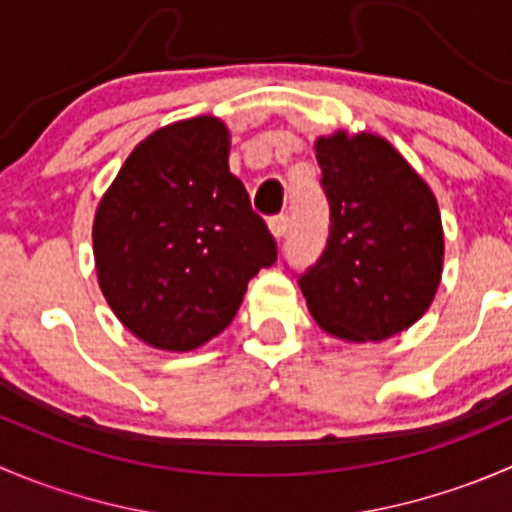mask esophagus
Here are the masks:
<instances>
[{
	"instance_id": "1",
	"label": "esophagus",
	"mask_w": 512,
	"mask_h": 512,
	"mask_svg": "<svg viewBox=\"0 0 512 512\" xmlns=\"http://www.w3.org/2000/svg\"><path fill=\"white\" fill-rule=\"evenodd\" d=\"M287 225H290V220H287L285 212H280V215L270 217V232L277 237V240H280V237H285Z\"/></svg>"
}]
</instances>
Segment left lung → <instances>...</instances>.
Wrapping results in <instances>:
<instances>
[{
    "instance_id": "8db88e82",
    "label": "left lung",
    "mask_w": 512,
    "mask_h": 512,
    "mask_svg": "<svg viewBox=\"0 0 512 512\" xmlns=\"http://www.w3.org/2000/svg\"><path fill=\"white\" fill-rule=\"evenodd\" d=\"M330 235L297 275L317 325L342 340H388L425 315L443 272L438 202L390 142L337 132L315 145Z\"/></svg>"
}]
</instances>
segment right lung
Instances as JSON below:
<instances>
[{"instance_id": "1", "label": "right lung", "mask_w": 512, "mask_h": 512, "mask_svg": "<svg viewBox=\"0 0 512 512\" xmlns=\"http://www.w3.org/2000/svg\"><path fill=\"white\" fill-rule=\"evenodd\" d=\"M215 117L167 124L132 150L94 217L99 287L122 325L160 350H195L240 310L277 242L227 165Z\"/></svg>"}]
</instances>
